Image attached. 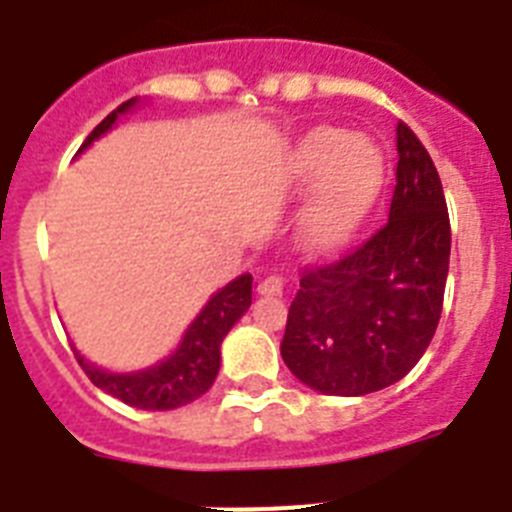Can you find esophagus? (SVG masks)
I'll return each mask as SVG.
<instances>
[{
    "label": "esophagus",
    "mask_w": 512,
    "mask_h": 512,
    "mask_svg": "<svg viewBox=\"0 0 512 512\" xmlns=\"http://www.w3.org/2000/svg\"><path fill=\"white\" fill-rule=\"evenodd\" d=\"M257 294L263 296H281L283 294V281L278 276H268L257 283Z\"/></svg>",
    "instance_id": "1"
}]
</instances>
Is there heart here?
<instances>
[{
    "mask_svg": "<svg viewBox=\"0 0 512 512\" xmlns=\"http://www.w3.org/2000/svg\"><path fill=\"white\" fill-rule=\"evenodd\" d=\"M294 179L304 190L315 184L299 216V239L309 252L328 255L349 242L375 205L385 158L369 137L320 127L296 148Z\"/></svg>",
    "mask_w": 512,
    "mask_h": 512,
    "instance_id": "heart-1",
    "label": "heart"
}]
</instances>
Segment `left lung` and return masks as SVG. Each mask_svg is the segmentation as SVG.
<instances>
[{
	"mask_svg": "<svg viewBox=\"0 0 512 512\" xmlns=\"http://www.w3.org/2000/svg\"><path fill=\"white\" fill-rule=\"evenodd\" d=\"M388 223L333 263L304 268L281 356L325 395H367L414 369L435 336L450 265V218L440 174L398 122Z\"/></svg>",
	"mask_w": 512,
	"mask_h": 512,
	"instance_id": "1",
	"label": "left lung"
}]
</instances>
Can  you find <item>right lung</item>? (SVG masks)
<instances>
[{
	"label": "right lung",
	"mask_w": 512,
	"mask_h": 512,
	"mask_svg": "<svg viewBox=\"0 0 512 512\" xmlns=\"http://www.w3.org/2000/svg\"><path fill=\"white\" fill-rule=\"evenodd\" d=\"M135 103L137 98H130L119 109L111 111L109 117L85 137L83 148H88L93 140L106 135L119 119V114L130 111ZM249 304H252V276L244 273V276L234 278L229 286H223L221 291L210 296V302L192 320L182 343L176 346L169 359H163L156 367L130 372V375H117V372L98 369L80 351H75V356L96 388L114 395L127 406L145 411L179 409V406H187L203 393H208L210 385L216 382L218 367H221L223 338L234 328V322L247 312Z\"/></svg>",
	"instance_id": "1"
}]
</instances>
